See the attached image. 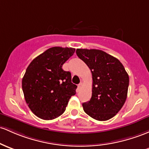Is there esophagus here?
<instances>
[{
	"label": "esophagus",
	"instance_id": "obj_1",
	"mask_svg": "<svg viewBox=\"0 0 149 149\" xmlns=\"http://www.w3.org/2000/svg\"><path fill=\"white\" fill-rule=\"evenodd\" d=\"M82 86H83V83H80L79 84H78V89H81V88H82Z\"/></svg>",
	"mask_w": 149,
	"mask_h": 149
}]
</instances>
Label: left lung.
Instances as JSON below:
<instances>
[{
	"instance_id": "1",
	"label": "left lung",
	"mask_w": 149,
	"mask_h": 149,
	"mask_svg": "<svg viewBox=\"0 0 149 149\" xmlns=\"http://www.w3.org/2000/svg\"><path fill=\"white\" fill-rule=\"evenodd\" d=\"M76 52L92 73V96L83 103V110L96 120H108L125 104L130 83L128 73L117 58L103 51L77 49Z\"/></svg>"
}]
</instances>
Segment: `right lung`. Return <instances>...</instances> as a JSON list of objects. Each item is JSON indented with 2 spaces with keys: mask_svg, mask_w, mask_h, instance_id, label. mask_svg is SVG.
Segmentation results:
<instances>
[{
  "mask_svg": "<svg viewBox=\"0 0 149 149\" xmlns=\"http://www.w3.org/2000/svg\"><path fill=\"white\" fill-rule=\"evenodd\" d=\"M75 52L74 48L54 47L36 57L26 69L22 81L24 99L32 112L42 120H51L66 110L77 86L71 74L62 66Z\"/></svg>",
  "mask_w": 149,
  "mask_h": 149,
  "instance_id": "obj_1",
  "label": "right lung"
}]
</instances>
